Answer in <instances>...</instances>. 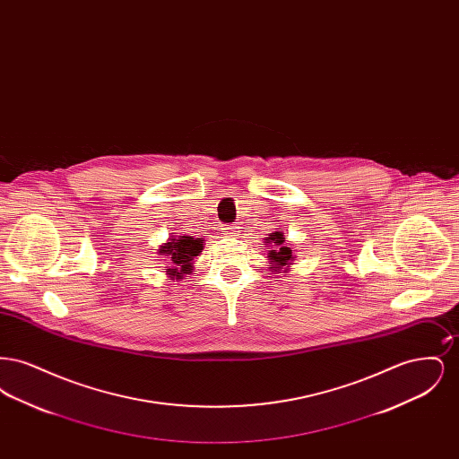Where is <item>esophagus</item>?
Returning <instances> with one entry per match:
<instances>
[{
    "mask_svg": "<svg viewBox=\"0 0 459 459\" xmlns=\"http://www.w3.org/2000/svg\"><path fill=\"white\" fill-rule=\"evenodd\" d=\"M221 230H225V234H227V236H234V234L238 232V227H232V225H229V227H223Z\"/></svg>",
    "mask_w": 459,
    "mask_h": 459,
    "instance_id": "1",
    "label": "esophagus"
}]
</instances>
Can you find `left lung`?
<instances>
[{
  "instance_id": "obj_1",
  "label": "left lung",
  "mask_w": 459,
  "mask_h": 459,
  "mask_svg": "<svg viewBox=\"0 0 459 459\" xmlns=\"http://www.w3.org/2000/svg\"><path fill=\"white\" fill-rule=\"evenodd\" d=\"M268 244H273V249L268 253V260H270V268L272 270H284L287 272V264L294 260L292 249L289 246H285L284 232L277 230L272 232L268 238Z\"/></svg>"
}]
</instances>
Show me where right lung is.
I'll return each mask as SVG.
<instances>
[{
	"label": "right lung",
	"mask_w": 459,
	"mask_h": 459,
	"mask_svg": "<svg viewBox=\"0 0 459 459\" xmlns=\"http://www.w3.org/2000/svg\"><path fill=\"white\" fill-rule=\"evenodd\" d=\"M203 239L193 236L170 238L169 242L160 246L158 253L169 258L170 266H167V275L170 279H182L193 272V260L203 251Z\"/></svg>",
	"instance_id": "add662e5"
}]
</instances>
